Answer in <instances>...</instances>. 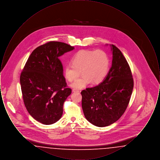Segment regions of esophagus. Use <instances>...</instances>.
I'll return each mask as SVG.
<instances>
[{
    "label": "esophagus",
    "instance_id": "1",
    "mask_svg": "<svg viewBox=\"0 0 160 160\" xmlns=\"http://www.w3.org/2000/svg\"><path fill=\"white\" fill-rule=\"evenodd\" d=\"M72 92H79V91L78 90H77V89H72Z\"/></svg>",
    "mask_w": 160,
    "mask_h": 160
}]
</instances>
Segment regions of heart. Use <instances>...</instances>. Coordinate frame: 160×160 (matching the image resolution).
I'll return each instance as SVG.
<instances>
[{"instance_id":"obj_1","label":"heart","mask_w":160,"mask_h":160,"mask_svg":"<svg viewBox=\"0 0 160 160\" xmlns=\"http://www.w3.org/2000/svg\"><path fill=\"white\" fill-rule=\"evenodd\" d=\"M72 64L64 67V74L69 82L75 80L80 75L83 76L71 84L75 89H83L93 82L101 83L106 77L110 68V58L102 50H82L75 54L72 58Z\"/></svg>"}]
</instances>
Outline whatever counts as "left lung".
I'll return each instance as SVG.
<instances>
[{"label": "left lung", "instance_id": "1", "mask_svg": "<svg viewBox=\"0 0 160 160\" xmlns=\"http://www.w3.org/2000/svg\"><path fill=\"white\" fill-rule=\"evenodd\" d=\"M110 46L112 63L106 78L98 85L81 92L84 115L89 122L98 127L108 126L122 116L128 105L134 86L126 59L116 46Z\"/></svg>", "mask_w": 160, "mask_h": 160}]
</instances>
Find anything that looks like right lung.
Masks as SVG:
<instances>
[{
    "label": "right lung",
    "instance_id": "1",
    "mask_svg": "<svg viewBox=\"0 0 160 160\" xmlns=\"http://www.w3.org/2000/svg\"><path fill=\"white\" fill-rule=\"evenodd\" d=\"M74 47L51 41L35 48L20 76L23 101L31 116L44 125L58 121L63 105L71 93L67 88L63 67L59 58Z\"/></svg>",
    "mask_w": 160,
    "mask_h": 160
}]
</instances>
